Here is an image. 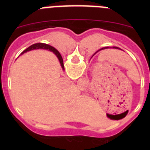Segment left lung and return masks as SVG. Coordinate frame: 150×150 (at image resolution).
Instances as JSON below:
<instances>
[{
    "mask_svg": "<svg viewBox=\"0 0 150 150\" xmlns=\"http://www.w3.org/2000/svg\"><path fill=\"white\" fill-rule=\"evenodd\" d=\"M102 49H104V48H101L100 50H102ZM96 53H95V54H96Z\"/></svg>",
    "mask_w": 150,
    "mask_h": 150,
    "instance_id": "8db88e82",
    "label": "left lung"
}]
</instances>
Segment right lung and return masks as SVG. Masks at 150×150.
<instances>
[{
    "mask_svg": "<svg viewBox=\"0 0 150 150\" xmlns=\"http://www.w3.org/2000/svg\"><path fill=\"white\" fill-rule=\"evenodd\" d=\"M35 49H46V50H49V51H53V52H54V54H55V55L57 56V58H58V59H59V61L60 64H61L62 69L63 70H64V63H63L62 57L60 53L59 52V51H57L56 48H54V47H52L51 46H49V45H48V44H46V43H35V44L32 45V46L28 47V48H26L25 51H22V52L21 53V54H25V53L28 52V51H32V50H35Z\"/></svg>",
    "mask_w": 150,
    "mask_h": 150,
    "instance_id": "add662e5",
    "label": "right lung"
}]
</instances>
